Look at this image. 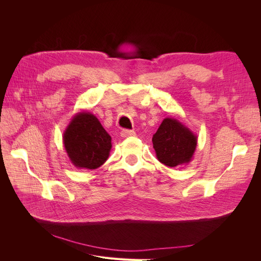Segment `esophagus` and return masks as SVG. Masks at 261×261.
<instances>
[{
    "mask_svg": "<svg viewBox=\"0 0 261 261\" xmlns=\"http://www.w3.org/2000/svg\"><path fill=\"white\" fill-rule=\"evenodd\" d=\"M136 133L134 130H129V129H123L121 132V136L123 138H126V137H132V136H135Z\"/></svg>",
    "mask_w": 261,
    "mask_h": 261,
    "instance_id": "esophagus-1",
    "label": "esophagus"
}]
</instances>
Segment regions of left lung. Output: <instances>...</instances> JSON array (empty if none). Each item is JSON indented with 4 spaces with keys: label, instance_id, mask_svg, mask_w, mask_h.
Here are the masks:
<instances>
[{
    "label": "left lung",
    "instance_id": "8db88e82",
    "mask_svg": "<svg viewBox=\"0 0 261 261\" xmlns=\"http://www.w3.org/2000/svg\"><path fill=\"white\" fill-rule=\"evenodd\" d=\"M158 160L170 168L192 161L197 136L176 118L165 117L152 137Z\"/></svg>",
    "mask_w": 261,
    "mask_h": 261
}]
</instances>
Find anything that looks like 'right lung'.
I'll return each mask as SVG.
<instances>
[{
    "mask_svg": "<svg viewBox=\"0 0 261 261\" xmlns=\"http://www.w3.org/2000/svg\"><path fill=\"white\" fill-rule=\"evenodd\" d=\"M111 136L97 116L82 111L75 114L63 134V144L70 162L77 169L94 170L110 155Z\"/></svg>",
    "mask_w": 261,
    "mask_h": 261,
    "instance_id": "add662e5",
    "label": "right lung"
}]
</instances>
